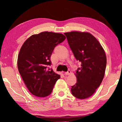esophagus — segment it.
Masks as SVG:
<instances>
[{
    "label": "esophagus",
    "instance_id": "34e87169",
    "mask_svg": "<svg viewBox=\"0 0 122 122\" xmlns=\"http://www.w3.org/2000/svg\"><path fill=\"white\" fill-rule=\"evenodd\" d=\"M71 71H70V70L69 69L67 71H66V72L64 74L66 75V76H67V75H69V74H71Z\"/></svg>",
    "mask_w": 122,
    "mask_h": 122
}]
</instances>
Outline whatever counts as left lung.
Wrapping results in <instances>:
<instances>
[{"label": "left lung", "instance_id": "left-lung-1", "mask_svg": "<svg viewBox=\"0 0 122 122\" xmlns=\"http://www.w3.org/2000/svg\"><path fill=\"white\" fill-rule=\"evenodd\" d=\"M68 43L81 67L76 71V83L71 86L75 97L83 99L94 94L104 78L107 65L106 53L98 40L86 32L66 33Z\"/></svg>", "mask_w": 122, "mask_h": 122}]
</instances>
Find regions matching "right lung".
Wrapping results in <instances>:
<instances>
[{
    "mask_svg": "<svg viewBox=\"0 0 122 122\" xmlns=\"http://www.w3.org/2000/svg\"><path fill=\"white\" fill-rule=\"evenodd\" d=\"M66 39L61 33L44 31L34 34L24 43L18 58L19 72L30 92L38 97L51 94L60 75L48 68L54 48Z\"/></svg>",
    "mask_w": 122,
    "mask_h": 122,
    "instance_id": "add662e5",
    "label": "right lung"
}]
</instances>
